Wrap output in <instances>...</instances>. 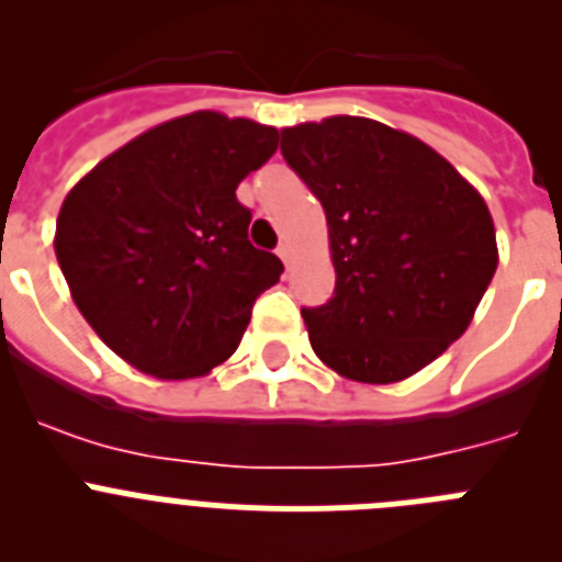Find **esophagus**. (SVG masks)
Segmentation results:
<instances>
[{
  "label": "esophagus",
  "mask_w": 562,
  "mask_h": 562,
  "mask_svg": "<svg viewBox=\"0 0 562 562\" xmlns=\"http://www.w3.org/2000/svg\"><path fill=\"white\" fill-rule=\"evenodd\" d=\"M278 258H281V261L286 265V270H290V267H292V247L286 245V241H281V245H278Z\"/></svg>",
  "instance_id": "1"
}]
</instances>
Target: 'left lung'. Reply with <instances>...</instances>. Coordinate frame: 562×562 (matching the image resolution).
<instances>
[{"instance_id":"8db88e82","label":"left lung","mask_w":562,"mask_h":562,"mask_svg":"<svg viewBox=\"0 0 562 562\" xmlns=\"http://www.w3.org/2000/svg\"><path fill=\"white\" fill-rule=\"evenodd\" d=\"M324 205L335 295L304 306L315 355L357 382H400L459 340L498 267L493 216L441 154L369 117L281 132Z\"/></svg>"}]
</instances>
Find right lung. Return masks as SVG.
Returning a JSON list of instances; mask_svg holds the SVG:
<instances>
[{
  "label": "right lung",
  "mask_w": 562,
  "mask_h": 562,
  "mask_svg": "<svg viewBox=\"0 0 562 562\" xmlns=\"http://www.w3.org/2000/svg\"><path fill=\"white\" fill-rule=\"evenodd\" d=\"M278 128L193 112L109 154L64 200L56 256L72 301L114 355L162 380L207 374L236 351L284 265L247 238L238 182Z\"/></svg>",
  "instance_id": "add662e5"
}]
</instances>
